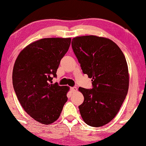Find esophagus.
Listing matches in <instances>:
<instances>
[{"mask_svg":"<svg viewBox=\"0 0 146 146\" xmlns=\"http://www.w3.org/2000/svg\"><path fill=\"white\" fill-rule=\"evenodd\" d=\"M70 90H71V91L72 92H76L77 91V88H76V87H72V88H70Z\"/></svg>","mask_w":146,"mask_h":146,"instance_id":"obj_1","label":"esophagus"}]
</instances>
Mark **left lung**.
Here are the masks:
<instances>
[{"mask_svg":"<svg viewBox=\"0 0 146 146\" xmlns=\"http://www.w3.org/2000/svg\"><path fill=\"white\" fill-rule=\"evenodd\" d=\"M72 48L83 73L92 78V89L79 88L84 97L80 114L89 126L100 127L114 119L127 95L125 56L111 39L95 35L73 38Z\"/></svg>","mask_w":146,"mask_h":146,"instance_id":"1","label":"left lung"}]
</instances>
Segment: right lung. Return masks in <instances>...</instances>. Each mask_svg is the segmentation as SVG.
Returning a JSON list of instances; mask_svg holds the SVG:
<instances>
[{
  "label": "right lung",
  "mask_w": 146,
  "mask_h": 146,
  "mask_svg": "<svg viewBox=\"0 0 146 146\" xmlns=\"http://www.w3.org/2000/svg\"><path fill=\"white\" fill-rule=\"evenodd\" d=\"M70 38H45L29 44L17 57L12 84L25 111L37 122L50 124L60 117L68 100V86L52 84Z\"/></svg>",
  "instance_id": "add662e5"
}]
</instances>
